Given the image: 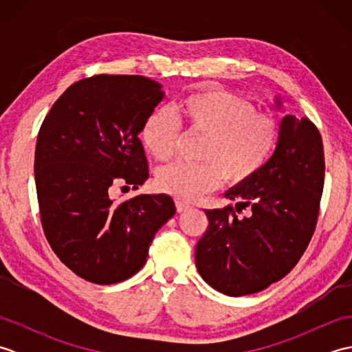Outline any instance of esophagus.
I'll return each instance as SVG.
<instances>
[{
  "mask_svg": "<svg viewBox=\"0 0 352 352\" xmlns=\"http://www.w3.org/2000/svg\"><path fill=\"white\" fill-rule=\"evenodd\" d=\"M175 206H177V212L178 213L186 212V210H189V208H190V206L188 203H184V201H180V199L175 201Z\"/></svg>",
  "mask_w": 352,
  "mask_h": 352,
  "instance_id": "1",
  "label": "esophagus"
}]
</instances>
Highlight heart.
<instances>
[{
  "label": "heart",
  "instance_id": "obj_1",
  "mask_svg": "<svg viewBox=\"0 0 352 352\" xmlns=\"http://www.w3.org/2000/svg\"><path fill=\"white\" fill-rule=\"evenodd\" d=\"M177 113L189 133L206 136L199 154L206 163H172L157 172V188L177 199H195L222 180L227 184L251 180L266 166L278 144L274 119L257 113L251 101L223 89L186 96ZM180 122L163 109L145 119L140 138L154 159L166 162L174 155Z\"/></svg>",
  "mask_w": 352,
  "mask_h": 352
}]
</instances>
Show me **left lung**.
<instances>
[{"label": "left lung", "instance_id": "obj_1", "mask_svg": "<svg viewBox=\"0 0 352 352\" xmlns=\"http://www.w3.org/2000/svg\"><path fill=\"white\" fill-rule=\"evenodd\" d=\"M275 109L283 110L280 96ZM278 133L266 166L226 192L236 207L206 210L208 227L197 243L195 263L203 280L228 296L256 294L286 276L316 227L325 175L322 138L307 118L290 113ZM245 206L252 208L248 219L236 216Z\"/></svg>", "mask_w": 352, "mask_h": 352}]
</instances>
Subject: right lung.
<instances>
[{
  "label": "right lung",
  "instance_id": "right-lung-1",
  "mask_svg": "<svg viewBox=\"0 0 352 352\" xmlns=\"http://www.w3.org/2000/svg\"><path fill=\"white\" fill-rule=\"evenodd\" d=\"M142 76H95L69 86L37 134L34 178L42 227L81 278L113 284L140 271L157 231L175 214L169 195L116 203V184L139 189L148 162L139 134L163 100Z\"/></svg>",
  "mask_w": 352,
  "mask_h": 352
}]
</instances>
